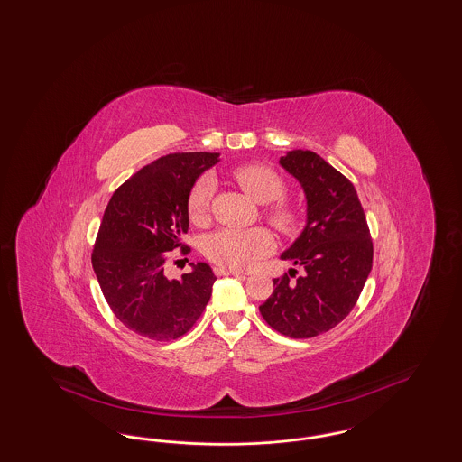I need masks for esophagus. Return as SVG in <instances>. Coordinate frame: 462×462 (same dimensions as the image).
<instances>
[{
	"label": "esophagus",
	"mask_w": 462,
	"mask_h": 462,
	"mask_svg": "<svg viewBox=\"0 0 462 462\" xmlns=\"http://www.w3.org/2000/svg\"><path fill=\"white\" fill-rule=\"evenodd\" d=\"M213 271H215L217 276H230V274L239 276V274H242V271L234 270V268H225V266H217Z\"/></svg>",
	"instance_id": "1"
}]
</instances>
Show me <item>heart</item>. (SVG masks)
<instances>
[{
  "instance_id": "heart-1",
  "label": "heart",
  "mask_w": 462,
  "mask_h": 462,
  "mask_svg": "<svg viewBox=\"0 0 462 462\" xmlns=\"http://www.w3.org/2000/svg\"><path fill=\"white\" fill-rule=\"evenodd\" d=\"M240 188L247 192L251 199L266 207V218L282 230H290L295 222V211L287 203L278 201L285 194V184L282 177L270 167L259 163L240 165L232 171ZM215 192V180L203 175L192 186L188 198L189 217L194 222H201L207 217L209 203ZM275 203L273 204L272 201ZM272 203L270 206L269 203ZM274 249V239L264 228H220L209 234L203 242V253L213 263L228 268H251Z\"/></svg>"
}]
</instances>
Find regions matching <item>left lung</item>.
I'll list each match as a JSON object with an SVG mask.
<instances>
[{
	"instance_id": "1",
	"label": "left lung",
	"mask_w": 462,
	"mask_h": 462,
	"mask_svg": "<svg viewBox=\"0 0 462 462\" xmlns=\"http://www.w3.org/2000/svg\"><path fill=\"white\" fill-rule=\"evenodd\" d=\"M280 165L302 186L307 222L282 254L302 268L273 280V293L259 312L271 328L295 339L333 329L358 300L372 270L374 245L365 213L350 180L310 150H291Z\"/></svg>"
}]
</instances>
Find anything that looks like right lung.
Wrapping results in <instances>:
<instances>
[{
  "label": "right lung",
  "instance_id": "1",
  "mask_svg": "<svg viewBox=\"0 0 462 462\" xmlns=\"http://www.w3.org/2000/svg\"><path fill=\"white\" fill-rule=\"evenodd\" d=\"M220 153H171L144 165L117 188L104 211L92 266L114 316L155 341L186 335L203 314L217 280L207 263H191L180 280L165 276L169 251L189 228L188 198ZM191 249L182 247V254Z\"/></svg>",
  "mask_w": 462,
  "mask_h": 462
}]
</instances>
